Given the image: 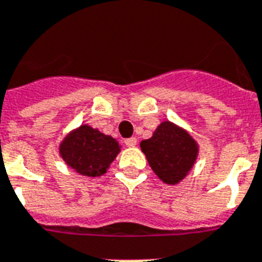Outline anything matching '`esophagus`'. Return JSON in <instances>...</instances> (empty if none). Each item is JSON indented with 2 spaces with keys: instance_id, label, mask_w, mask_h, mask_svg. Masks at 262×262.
Wrapping results in <instances>:
<instances>
[{
  "instance_id": "obj_1",
  "label": "esophagus",
  "mask_w": 262,
  "mask_h": 262,
  "mask_svg": "<svg viewBox=\"0 0 262 262\" xmlns=\"http://www.w3.org/2000/svg\"><path fill=\"white\" fill-rule=\"evenodd\" d=\"M125 144H126L127 147H136V145H137V139H136V137L126 139L125 140Z\"/></svg>"
}]
</instances>
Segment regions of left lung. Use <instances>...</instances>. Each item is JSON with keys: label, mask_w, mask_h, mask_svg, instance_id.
I'll return each mask as SVG.
<instances>
[{"label": "left lung", "mask_w": 262, "mask_h": 262, "mask_svg": "<svg viewBox=\"0 0 262 262\" xmlns=\"http://www.w3.org/2000/svg\"><path fill=\"white\" fill-rule=\"evenodd\" d=\"M154 173L165 184L176 185L188 176L199 154L196 140L170 121L158 125L152 137L140 143Z\"/></svg>", "instance_id": "left-lung-1"}]
</instances>
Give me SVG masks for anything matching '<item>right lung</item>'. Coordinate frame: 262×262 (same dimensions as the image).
I'll return each instance as SVG.
<instances>
[{
	"mask_svg": "<svg viewBox=\"0 0 262 262\" xmlns=\"http://www.w3.org/2000/svg\"><path fill=\"white\" fill-rule=\"evenodd\" d=\"M121 152V145L111 136L82 123L66 135L59 144V154L78 174L100 177Z\"/></svg>",
	"mask_w": 262,
	"mask_h": 262,
	"instance_id": "obj_1",
	"label": "right lung"
}]
</instances>
